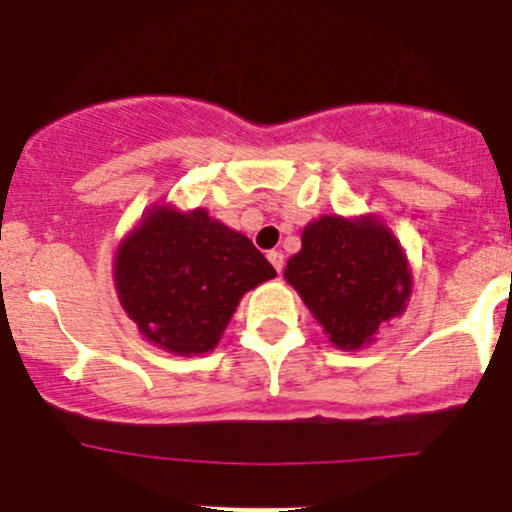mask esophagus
I'll use <instances>...</instances> for the list:
<instances>
[{
    "label": "esophagus",
    "instance_id": "1",
    "mask_svg": "<svg viewBox=\"0 0 512 512\" xmlns=\"http://www.w3.org/2000/svg\"><path fill=\"white\" fill-rule=\"evenodd\" d=\"M267 260L272 262V267L277 270V275H282V267H285V255L280 250H270L267 252Z\"/></svg>",
    "mask_w": 512,
    "mask_h": 512
}]
</instances>
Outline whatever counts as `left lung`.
<instances>
[{"label": "left lung", "mask_w": 512, "mask_h": 512, "mask_svg": "<svg viewBox=\"0 0 512 512\" xmlns=\"http://www.w3.org/2000/svg\"><path fill=\"white\" fill-rule=\"evenodd\" d=\"M285 280L329 342L356 352L401 317L414 275L399 237L374 215H322L304 225L302 250L287 260Z\"/></svg>", "instance_id": "left-lung-1"}]
</instances>
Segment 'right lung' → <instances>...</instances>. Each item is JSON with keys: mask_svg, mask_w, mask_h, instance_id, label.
Returning a JSON list of instances; mask_svg holds the SVG:
<instances>
[{"mask_svg": "<svg viewBox=\"0 0 512 512\" xmlns=\"http://www.w3.org/2000/svg\"><path fill=\"white\" fill-rule=\"evenodd\" d=\"M277 277L242 232L205 208L151 205L113 257V285L146 342L198 356L218 347L242 294Z\"/></svg>", "mask_w": 512, "mask_h": 512, "instance_id": "obj_1", "label": "right lung"}]
</instances>
